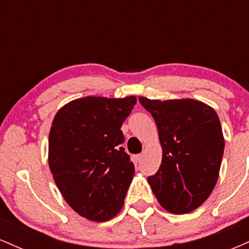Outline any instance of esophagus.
<instances>
[{
  "instance_id": "34e87169",
  "label": "esophagus",
  "mask_w": 249,
  "mask_h": 249,
  "mask_svg": "<svg viewBox=\"0 0 249 249\" xmlns=\"http://www.w3.org/2000/svg\"><path fill=\"white\" fill-rule=\"evenodd\" d=\"M142 157H144V156H142V154H137V156L134 157V159H136L137 162H139L142 159Z\"/></svg>"
}]
</instances>
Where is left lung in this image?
<instances>
[{
    "label": "left lung",
    "mask_w": 249,
    "mask_h": 249,
    "mask_svg": "<svg viewBox=\"0 0 249 249\" xmlns=\"http://www.w3.org/2000/svg\"><path fill=\"white\" fill-rule=\"evenodd\" d=\"M139 102L154 118L162 150L160 167L148 184L170 213L192 212L206 201L219 178L225 148L219 117L192 98L139 97Z\"/></svg>",
    "instance_id": "1"
}]
</instances>
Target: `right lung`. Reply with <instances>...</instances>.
<instances>
[{"label": "right lung", "mask_w": 249, "mask_h": 249, "mask_svg": "<svg viewBox=\"0 0 249 249\" xmlns=\"http://www.w3.org/2000/svg\"><path fill=\"white\" fill-rule=\"evenodd\" d=\"M136 103L134 96H88L62 107L51 124L53 178L67 204L90 221H107L124 205L134 166L121 146V127Z\"/></svg>", "instance_id": "add662e5"}]
</instances>
